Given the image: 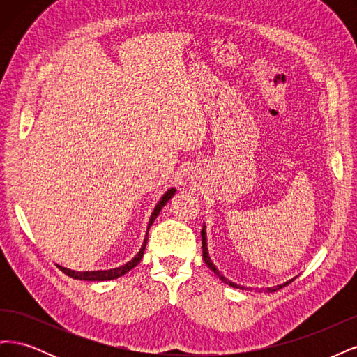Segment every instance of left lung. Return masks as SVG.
I'll return each mask as SVG.
<instances>
[{"instance_id":"left-lung-1","label":"left lung","mask_w":357,"mask_h":357,"mask_svg":"<svg viewBox=\"0 0 357 357\" xmlns=\"http://www.w3.org/2000/svg\"><path fill=\"white\" fill-rule=\"evenodd\" d=\"M201 236H202V259H204V262L207 264V266L211 269V271L218 275L222 282L225 283V284H229L231 287H234V289H241V290H244V289H247L245 286H241V284H236V283H234V282H231V280H228L226 278L218 268H215V265L211 262V257H210V255H208V247H207V234H205V226H202V231H201ZM296 278V277H295ZM295 278H291V280H289V282H286V283H283V284H278V286H274V287H266V289H259V291H265V294H273V291H275V290H280V289H283L284 286H287V284H290L291 282H294Z\"/></svg>"}]
</instances>
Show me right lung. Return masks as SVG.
Returning <instances> with one entry per match:
<instances>
[{"label":"right lung","mask_w":357,"mask_h":357,"mask_svg":"<svg viewBox=\"0 0 357 357\" xmlns=\"http://www.w3.org/2000/svg\"><path fill=\"white\" fill-rule=\"evenodd\" d=\"M174 193H176V189L171 188V189H168V190L164 193V195H162V198L158 201L156 207H155L152 215H150V219H149L147 231H146V236H144V241H143L142 248H139V252L131 259V261L126 262L125 265L119 266V268H113V269H104V271H74V269H68V268H63V266H59V265H58V268L61 269L62 273H66L68 277H71V278H74V280H84V282H107V280H114V278H119V277L125 275L128 271H131L132 268H135V266L139 264V261H142V257H143V255H144V248H146L147 240H149V229H150V226L153 225V222H155V219L159 215L162 207H165V204H167L172 197H174Z\"/></svg>","instance_id":"obj_1"}]
</instances>
